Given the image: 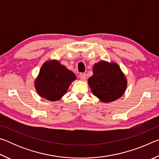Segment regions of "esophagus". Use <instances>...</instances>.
Wrapping results in <instances>:
<instances>
[{
	"instance_id": "esophagus-1",
	"label": "esophagus",
	"mask_w": 159,
	"mask_h": 159,
	"mask_svg": "<svg viewBox=\"0 0 159 159\" xmlns=\"http://www.w3.org/2000/svg\"><path fill=\"white\" fill-rule=\"evenodd\" d=\"M79 78H80V80H85L86 79V76H85V74H83V73H80V74H79Z\"/></svg>"
}]
</instances>
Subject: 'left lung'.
<instances>
[{"label": "left lung", "mask_w": 159, "mask_h": 159, "mask_svg": "<svg viewBox=\"0 0 159 159\" xmlns=\"http://www.w3.org/2000/svg\"><path fill=\"white\" fill-rule=\"evenodd\" d=\"M93 95L102 102H110L120 98L124 93L127 81L116 63L101 61L93 66V75L88 79Z\"/></svg>", "instance_id": "1"}]
</instances>
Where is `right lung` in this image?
<instances>
[{
  "label": "right lung",
  "instance_id": "1",
  "mask_svg": "<svg viewBox=\"0 0 159 159\" xmlns=\"http://www.w3.org/2000/svg\"><path fill=\"white\" fill-rule=\"evenodd\" d=\"M76 76L56 61H47L42 66L36 80V89L40 96L50 101L59 100L65 95Z\"/></svg>",
  "mask_w": 159,
  "mask_h": 159
}]
</instances>
